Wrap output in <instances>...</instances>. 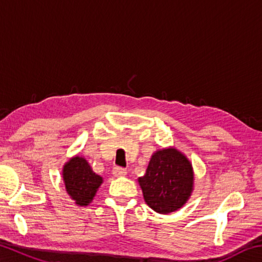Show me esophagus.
Masks as SVG:
<instances>
[{
	"instance_id": "34e87169",
	"label": "esophagus",
	"mask_w": 262,
	"mask_h": 262,
	"mask_svg": "<svg viewBox=\"0 0 262 262\" xmlns=\"http://www.w3.org/2000/svg\"><path fill=\"white\" fill-rule=\"evenodd\" d=\"M127 174V170L126 168H122V167H114L113 168V176L114 177H125Z\"/></svg>"
}]
</instances>
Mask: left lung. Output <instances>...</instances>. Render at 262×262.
Returning <instances> with one entry per match:
<instances>
[{
  "label": "left lung",
  "mask_w": 262,
  "mask_h": 262,
  "mask_svg": "<svg viewBox=\"0 0 262 262\" xmlns=\"http://www.w3.org/2000/svg\"><path fill=\"white\" fill-rule=\"evenodd\" d=\"M137 181L147 205L158 214H170L184 207L193 193L192 163L174 147L157 150Z\"/></svg>",
  "instance_id": "1"
}]
</instances>
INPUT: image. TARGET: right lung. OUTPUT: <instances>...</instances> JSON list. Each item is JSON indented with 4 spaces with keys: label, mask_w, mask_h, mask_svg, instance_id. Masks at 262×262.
Returning <instances> with one entry per match:
<instances>
[{
    "label": "right lung",
    "mask_w": 262,
    "mask_h": 262,
    "mask_svg": "<svg viewBox=\"0 0 262 262\" xmlns=\"http://www.w3.org/2000/svg\"><path fill=\"white\" fill-rule=\"evenodd\" d=\"M62 180L69 198L75 205L81 207L90 205L104 181L103 177L96 174L86 159L79 155L64 163L62 168Z\"/></svg>",
    "instance_id": "add662e5"
}]
</instances>
